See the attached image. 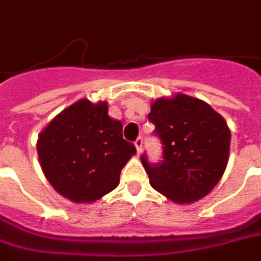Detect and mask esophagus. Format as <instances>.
I'll return each mask as SVG.
<instances>
[{
  "label": "esophagus",
  "mask_w": 261,
  "mask_h": 261,
  "mask_svg": "<svg viewBox=\"0 0 261 261\" xmlns=\"http://www.w3.org/2000/svg\"><path fill=\"white\" fill-rule=\"evenodd\" d=\"M134 145H136V148H137V152H138V153H141V152H142V145H144V140H142V138H138V140L136 141V142H134Z\"/></svg>",
  "instance_id": "esophagus-1"
}]
</instances>
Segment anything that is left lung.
Returning a JSON list of instances; mask_svg holds the SVG:
<instances>
[{"instance_id": "8db88e82", "label": "left lung", "mask_w": 261, "mask_h": 261, "mask_svg": "<svg viewBox=\"0 0 261 261\" xmlns=\"http://www.w3.org/2000/svg\"><path fill=\"white\" fill-rule=\"evenodd\" d=\"M148 119L163 144L159 165H149L141 156L152 188L178 204L204 198L228 163L227 121L209 103L185 94L155 99Z\"/></svg>"}]
</instances>
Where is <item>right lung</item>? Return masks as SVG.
I'll return each mask as SVG.
<instances>
[{"instance_id":"right-lung-1","label":"right lung","mask_w":261,"mask_h":261,"mask_svg":"<svg viewBox=\"0 0 261 261\" xmlns=\"http://www.w3.org/2000/svg\"><path fill=\"white\" fill-rule=\"evenodd\" d=\"M108 102L79 99L38 134L42 173L73 203H92L119 185L121 169L137 153L123 124L108 115Z\"/></svg>"}]
</instances>
